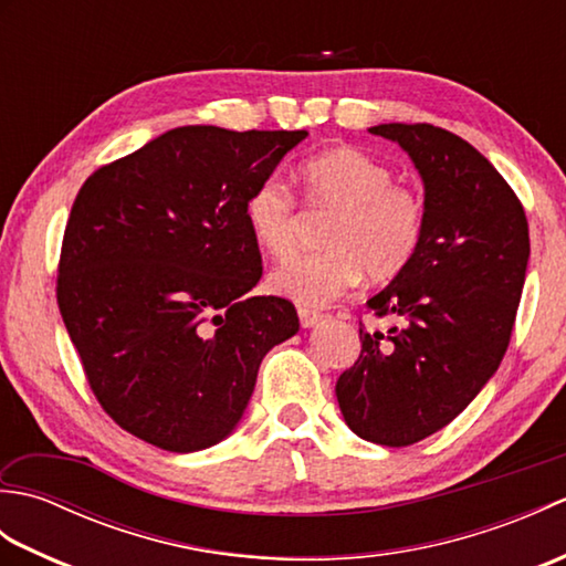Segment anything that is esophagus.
I'll list each match as a JSON object with an SVG mask.
<instances>
[{
	"instance_id": "obj_1",
	"label": "esophagus",
	"mask_w": 566,
	"mask_h": 566,
	"mask_svg": "<svg viewBox=\"0 0 566 566\" xmlns=\"http://www.w3.org/2000/svg\"><path fill=\"white\" fill-rule=\"evenodd\" d=\"M323 316L318 314V311H311V308H298V321H302L304 328H311L316 326V323L321 321Z\"/></svg>"
}]
</instances>
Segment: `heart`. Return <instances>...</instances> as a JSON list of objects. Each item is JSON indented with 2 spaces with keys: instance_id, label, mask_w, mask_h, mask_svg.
<instances>
[{
  "instance_id": "heart-1",
  "label": "heart",
  "mask_w": 566,
  "mask_h": 566,
  "mask_svg": "<svg viewBox=\"0 0 566 566\" xmlns=\"http://www.w3.org/2000/svg\"><path fill=\"white\" fill-rule=\"evenodd\" d=\"M298 175L308 207L333 211L323 235L328 250L280 264L270 274L276 296L318 308L350 292L365 274L389 282L411 264L426 231V203L413 187L394 182L387 165L343 146L308 158ZM245 221L268 255H292L302 216L282 179L268 177L250 191Z\"/></svg>"
}]
</instances>
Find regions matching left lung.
<instances>
[{
	"label": "left lung",
	"instance_id": "obj_1",
	"mask_svg": "<svg viewBox=\"0 0 566 566\" xmlns=\"http://www.w3.org/2000/svg\"><path fill=\"white\" fill-rule=\"evenodd\" d=\"M426 187V231L411 264L367 308L396 323L359 328L357 363L338 396L363 440L406 448L438 432L496 375L523 294L531 235L523 203L496 167L430 124H379Z\"/></svg>",
	"mask_w": 566,
	"mask_h": 566
}]
</instances>
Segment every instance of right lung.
Returning <instances> with one entry per match:
<instances>
[{"label":"right lung","mask_w":566,"mask_h":566,"mask_svg":"<svg viewBox=\"0 0 566 566\" xmlns=\"http://www.w3.org/2000/svg\"><path fill=\"white\" fill-rule=\"evenodd\" d=\"M306 136L182 126L82 185L57 306L90 389L130 436L167 452L221 442L262 357L298 331L292 302L248 296L262 258L245 201Z\"/></svg>","instance_id":"obj_1"}]
</instances>
